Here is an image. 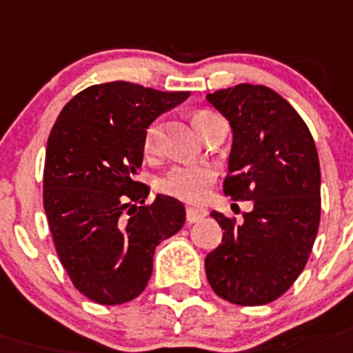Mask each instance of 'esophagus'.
<instances>
[{
  "instance_id": "34e87169",
  "label": "esophagus",
  "mask_w": 353,
  "mask_h": 353,
  "mask_svg": "<svg viewBox=\"0 0 353 353\" xmlns=\"http://www.w3.org/2000/svg\"><path fill=\"white\" fill-rule=\"evenodd\" d=\"M206 215H208V212L204 208H194V206H188V208H186V221L190 222V224L192 222L201 221V219H204Z\"/></svg>"
}]
</instances>
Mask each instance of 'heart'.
<instances>
[{
    "label": "heart",
    "mask_w": 353,
    "mask_h": 353,
    "mask_svg": "<svg viewBox=\"0 0 353 353\" xmlns=\"http://www.w3.org/2000/svg\"><path fill=\"white\" fill-rule=\"evenodd\" d=\"M215 114L210 111H201L195 114L194 123L197 131H203V125ZM159 134V123L154 121L149 125L143 138L145 154H154L156 141ZM215 181V170L206 165H194V167H176L168 172L167 176L159 179V190L165 194L186 201V203H203L210 194V186Z\"/></svg>",
    "instance_id": "heart-1"
}]
</instances>
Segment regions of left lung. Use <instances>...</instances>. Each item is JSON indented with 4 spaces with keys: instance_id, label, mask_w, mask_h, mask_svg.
<instances>
[{
    "instance_id": "obj_1",
    "label": "left lung",
    "mask_w": 353,
    "mask_h": 353,
    "mask_svg": "<svg viewBox=\"0 0 353 353\" xmlns=\"http://www.w3.org/2000/svg\"><path fill=\"white\" fill-rule=\"evenodd\" d=\"M206 99L233 131L224 194L253 201L242 224L212 212L224 233L204 260L206 278L230 303H271L300 276L318 235L316 143L296 109L271 88L239 84Z\"/></svg>"
}]
</instances>
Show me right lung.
<instances>
[{
	"mask_svg": "<svg viewBox=\"0 0 353 353\" xmlns=\"http://www.w3.org/2000/svg\"><path fill=\"white\" fill-rule=\"evenodd\" d=\"M190 97L132 82L85 88L62 108L46 145L43 203L73 285L91 301L134 300L152 274L154 250L185 224L181 201L136 181L147 127Z\"/></svg>",
	"mask_w": 353,
	"mask_h": 353,
	"instance_id": "right-lung-1",
	"label": "right lung"
}]
</instances>
